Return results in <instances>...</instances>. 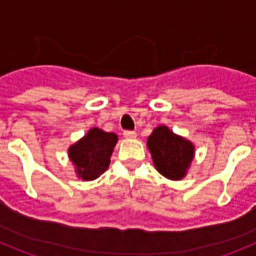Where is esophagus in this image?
Returning <instances> with one entry per match:
<instances>
[{"instance_id": "esophagus-1", "label": "esophagus", "mask_w": 256, "mask_h": 256, "mask_svg": "<svg viewBox=\"0 0 256 256\" xmlns=\"http://www.w3.org/2000/svg\"><path fill=\"white\" fill-rule=\"evenodd\" d=\"M123 136L126 137V138H134L137 134H136L134 130H124Z\"/></svg>"}]
</instances>
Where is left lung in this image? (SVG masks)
<instances>
[{
    "label": "left lung",
    "mask_w": 256,
    "mask_h": 256,
    "mask_svg": "<svg viewBox=\"0 0 256 256\" xmlns=\"http://www.w3.org/2000/svg\"><path fill=\"white\" fill-rule=\"evenodd\" d=\"M148 148L158 172L174 180L184 177L195 151L191 142L174 134L165 126L154 130L148 140Z\"/></svg>",
    "instance_id": "left-lung-1"
}]
</instances>
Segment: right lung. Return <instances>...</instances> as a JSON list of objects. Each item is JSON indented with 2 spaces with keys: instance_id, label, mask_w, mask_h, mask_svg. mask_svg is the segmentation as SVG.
<instances>
[{
  "instance_id": "right-lung-1",
  "label": "right lung",
  "mask_w": 256,
  "mask_h": 256,
  "mask_svg": "<svg viewBox=\"0 0 256 256\" xmlns=\"http://www.w3.org/2000/svg\"><path fill=\"white\" fill-rule=\"evenodd\" d=\"M118 136L92 128L87 136L69 148V158L82 180H92L108 169Z\"/></svg>"
}]
</instances>
